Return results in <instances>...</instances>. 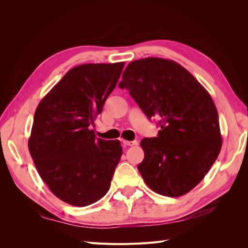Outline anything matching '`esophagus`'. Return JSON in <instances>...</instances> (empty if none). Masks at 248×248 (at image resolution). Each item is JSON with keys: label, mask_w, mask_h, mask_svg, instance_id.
<instances>
[{"label": "esophagus", "mask_w": 248, "mask_h": 248, "mask_svg": "<svg viewBox=\"0 0 248 248\" xmlns=\"http://www.w3.org/2000/svg\"><path fill=\"white\" fill-rule=\"evenodd\" d=\"M123 144L125 146L131 147V146H134V145H138V141L137 140H123Z\"/></svg>", "instance_id": "1"}]
</instances>
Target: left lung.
Wrapping results in <instances>:
<instances>
[{"mask_svg":"<svg viewBox=\"0 0 248 248\" xmlns=\"http://www.w3.org/2000/svg\"><path fill=\"white\" fill-rule=\"evenodd\" d=\"M119 87L145 115L160 119L158 136L144 139L138 170L153 191L181 197L209 171L221 149L212 97L192 74L171 60L146 58L128 64Z\"/></svg>","mask_w":248,"mask_h":248,"instance_id":"8db88e82","label":"left lung"}]
</instances>
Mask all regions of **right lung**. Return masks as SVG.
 Here are the masks:
<instances>
[{
  "label": "right lung",
  "mask_w": 248,
  "mask_h": 248,
  "mask_svg": "<svg viewBox=\"0 0 248 248\" xmlns=\"http://www.w3.org/2000/svg\"><path fill=\"white\" fill-rule=\"evenodd\" d=\"M125 63L82 64L43 97L34 115L29 151L43 182L67 204L85 207L108 191L121 159L119 140L90 129Z\"/></svg>",
  "instance_id": "right-lung-1"
}]
</instances>
